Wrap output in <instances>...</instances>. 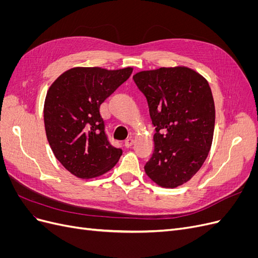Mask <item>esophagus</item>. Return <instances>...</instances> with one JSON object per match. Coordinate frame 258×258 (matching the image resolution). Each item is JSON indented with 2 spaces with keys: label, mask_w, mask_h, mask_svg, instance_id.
I'll return each mask as SVG.
<instances>
[{
  "label": "esophagus",
  "mask_w": 258,
  "mask_h": 258,
  "mask_svg": "<svg viewBox=\"0 0 258 258\" xmlns=\"http://www.w3.org/2000/svg\"><path fill=\"white\" fill-rule=\"evenodd\" d=\"M134 142H135V140L132 138H129L126 140V141H124V146L130 147V146H132V144H134Z\"/></svg>",
  "instance_id": "34e87169"
}]
</instances>
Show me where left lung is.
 <instances>
[{
    "label": "left lung",
    "instance_id": "8db88e82",
    "mask_svg": "<svg viewBox=\"0 0 258 258\" xmlns=\"http://www.w3.org/2000/svg\"><path fill=\"white\" fill-rule=\"evenodd\" d=\"M132 79L146 97L156 130L145 173L157 185L175 188L198 172L212 145L215 106L210 85L183 66L141 71Z\"/></svg>",
    "mask_w": 258,
    "mask_h": 258
}]
</instances>
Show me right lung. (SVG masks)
I'll return each mask as SVG.
<instances>
[{
	"mask_svg": "<svg viewBox=\"0 0 258 258\" xmlns=\"http://www.w3.org/2000/svg\"><path fill=\"white\" fill-rule=\"evenodd\" d=\"M134 69L76 67L62 73L46 93L44 123L51 151L80 178L106 173L122 151L108 142L100 105L126 82Z\"/></svg>",
	"mask_w": 258,
	"mask_h": 258,
	"instance_id": "right-lung-1",
	"label": "right lung"
}]
</instances>
